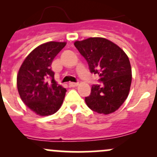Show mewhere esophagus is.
Listing matches in <instances>:
<instances>
[{
	"instance_id": "34e87169",
	"label": "esophagus",
	"mask_w": 157,
	"mask_h": 157,
	"mask_svg": "<svg viewBox=\"0 0 157 157\" xmlns=\"http://www.w3.org/2000/svg\"><path fill=\"white\" fill-rule=\"evenodd\" d=\"M79 83H74V82H70L69 83V86L71 87H74V86H78Z\"/></svg>"
}]
</instances>
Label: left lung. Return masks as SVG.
Returning <instances> with one entry per match:
<instances>
[{
    "instance_id": "obj_1",
    "label": "left lung",
    "mask_w": 157,
    "mask_h": 157,
    "mask_svg": "<svg viewBox=\"0 0 157 157\" xmlns=\"http://www.w3.org/2000/svg\"><path fill=\"white\" fill-rule=\"evenodd\" d=\"M74 45L87 61L92 74H98L102 84L92 86L85 97L93 112L108 115L115 112L127 99L131 84L129 58L116 44L100 37L76 41Z\"/></svg>"
}]
</instances>
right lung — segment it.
<instances>
[{
	"label": "right lung",
	"instance_id": "add662e5",
	"mask_svg": "<svg viewBox=\"0 0 157 157\" xmlns=\"http://www.w3.org/2000/svg\"><path fill=\"white\" fill-rule=\"evenodd\" d=\"M65 45L66 42H58L40 45L30 52L19 70L17 83L20 98L41 116L55 113L64 101L67 90L57 84L51 65Z\"/></svg>",
	"mask_w": 157,
	"mask_h": 157
}]
</instances>
